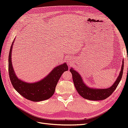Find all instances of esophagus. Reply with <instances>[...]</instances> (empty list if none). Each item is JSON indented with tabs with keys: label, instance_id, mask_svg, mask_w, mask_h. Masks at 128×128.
<instances>
[{
	"label": "esophagus",
	"instance_id": "34e87169",
	"mask_svg": "<svg viewBox=\"0 0 128 128\" xmlns=\"http://www.w3.org/2000/svg\"><path fill=\"white\" fill-rule=\"evenodd\" d=\"M68 64L69 65V66H70L71 64H72V62L70 61H68Z\"/></svg>",
	"mask_w": 128,
	"mask_h": 128
}]
</instances>
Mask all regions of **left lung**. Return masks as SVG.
Instances as JSON below:
<instances>
[{"label":"left lung","instance_id":"1","mask_svg":"<svg viewBox=\"0 0 128 128\" xmlns=\"http://www.w3.org/2000/svg\"><path fill=\"white\" fill-rule=\"evenodd\" d=\"M124 60H122L121 70L116 80L112 86L107 88H90L85 84L80 74L72 68L70 69L72 76L74 84L77 91L84 99L90 100H102L110 96L115 91L121 80L123 72Z\"/></svg>","mask_w":128,"mask_h":128}]
</instances>
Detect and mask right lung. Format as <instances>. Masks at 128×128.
<instances>
[{
	"label": "right lung",
	"mask_w": 128,
	"mask_h": 128,
	"mask_svg": "<svg viewBox=\"0 0 128 128\" xmlns=\"http://www.w3.org/2000/svg\"><path fill=\"white\" fill-rule=\"evenodd\" d=\"M14 41L8 56V72L12 84L19 94L32 102H40L50 98L55 92L56 87L62 74L68 69L66 63L54 67L43 79L34 83H27L19 79L14 72L12 62V52Z\"/></svg>",
	"instance_id": "obj_1"
}]
</instances>
